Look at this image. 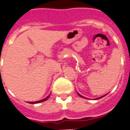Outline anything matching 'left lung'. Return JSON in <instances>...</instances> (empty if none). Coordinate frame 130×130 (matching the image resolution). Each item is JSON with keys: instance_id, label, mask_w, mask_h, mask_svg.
<instances>
[{"instance_id": "left-lung-1", "label": "left lung", "mask_w": 130, "mask_h": 130, "mask_svg": "<svg viewBox=\"0 0 130 130\" xmlns=\"http://www.w3.org/2000/svg\"><path fill=\"white\" fill-rule=\"evenodd\" d=\"M78 94V95H79V96H80V97H83V98H84V97H83V96H81V95H80V94ZM106 96V95H104V96H102L100 97V98H99V99H101V98H102V97H104V96Z\"/></svg>"}]
</instances>
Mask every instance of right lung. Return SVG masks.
Masks as SVG:
<instances>
[{
	"label": "right lung",
	"instance_id": "add662e5",
	"mask_svg": "<svg viewBox=\"0 0 130 130\" xmlns=\"http://www.w3.org/2000/svg\"><path fill=\"white\" fill-rule=\"evenodd\" d=\"M50 94H49L46 97V98H45L44 99H43V100H39V101H36V102H28V103H30V104H38V103H40V102H44V101H45V100H47V99L50 98Z\"/></svg>",
	"mask_w": 130,
	"mask_h": 130
}]
</instances>
